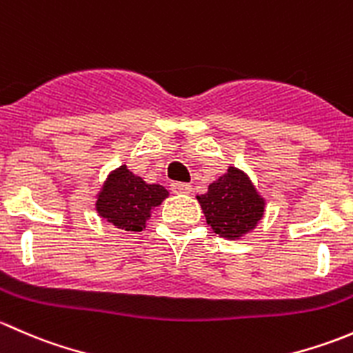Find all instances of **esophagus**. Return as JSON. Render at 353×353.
Segmentation results:
<instances>
[{
	"label": "esophagus",
	"mask_w": 353,
	"mask_h": 353,
	"mask_svg": "<svg viewBox=\"0 0 353 353\" xmlns=\"http://www.w3.org/2000/svg\"><path fill=\"white\" fill-rule=\"evenodd\" d=\"M170 190L176 194H190L191 193V184L188 183H172L170 184Z\"/></svg>",
	"instance_id": "1"
}]
</instances>
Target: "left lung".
<instances>
[{"instance_id":"left-lung-1","label":"left lung","mask_w":353,"mask_h":353,"mask_svg":"<svg viewBox=\"0 0 353 353\" xmlns=\"http://www.w3.org/2000/svg\"><path fill=\"white\" fill-rule=\"evenodd\" d=\"M196 198L206 223L223 239H241L256 229L265 215L266 199L258 193L251 177L232 165Z\"/></svg>"}]
</instances>
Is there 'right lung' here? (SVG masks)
Instances as JSON below:
<instances>
[{
	"instance_id": "obj_1",
	"label": "right lung",
	"mask_w": 353,
	"mask_h": 353,
	"mask_svg": "<svg viewBox=\"0 0 353 353\" xmlns=\"http://www.w3.org/2000/svg\"><path fill=\"white\" fill-rule=\"evenodd\" d=\"M169 191L160 184H148L140 176L121 165L109 174L95 201L99 216L116 229L141 232L154 208L162 205Z\"/></svg>"
}]
</instances>
